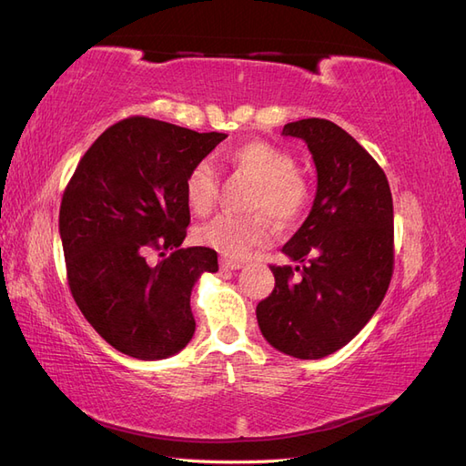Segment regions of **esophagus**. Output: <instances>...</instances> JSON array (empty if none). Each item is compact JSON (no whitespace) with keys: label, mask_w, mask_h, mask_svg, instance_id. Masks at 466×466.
I'll use <instances>...</instances> for the list:
<instances>
[{"label":"esophagus","mask_w":466,"mask_h":466,"mask_svg":"<svg viewBox=\"0 0 466 466\" xmlns=\"http://www.w3.org/2000/svg\"><path fill=\"white\" fill-rule=\"evenodd\" d=\"M220 268H222V270H240V268H242V262L222 258V260H220Z\"/></svg>","instance_id":"obj_1"}]
</instances>
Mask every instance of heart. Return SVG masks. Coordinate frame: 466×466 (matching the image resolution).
<instances>
[{
  "mask_svg": "<svg viewBox=\"0 0 466 466\" xmlns=\"http://www.w3.org/2000/svg\"><path fill=\"white\" fill-rule=\"evenodd\" d=\"M236 170L256 182L252 210L258 214L238 218L220 214L196 230V240L226 258H244L270 240V220L292 224L309 204V186L296 174L294 157L268 142H248L228 154ZM218 170L212 160H198L186 174L184 194L194 214H208L218 196Z\"/></svg>",
  "mask_w": 466,
  "mask_h": 466,
  "instance_id": "1",
  "label": "heart"
}]
</instances>
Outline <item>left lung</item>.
<instances>
[{
    "label": "left lung",
    "mask_w": 466,
    "mask_h": 466,
    "mask_svg": "<svg viewBox=\"0 0 466 466\" xmlns=\"http://www.w3.org/2000/svg\"><path fill=\"white\" fill-rule=\"evenodd\" d=\"M282 134L309 146L319 186L309 218L282 248L299 266H270L274 290L256 319L276 350L312 360L349 344L389 290L392 194L382 167L334 122L309 117Z\"/></svg>",
    "instance_id": "obj_1"
}]
</instances>
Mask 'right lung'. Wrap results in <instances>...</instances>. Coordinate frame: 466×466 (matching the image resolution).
<instances>
[{"mask_svg": "<svg viewBox=\"0 0 466 466\" xmlns=\"http://www.w3.org/2000/svg\"><path fill=\"white\" fill-rule=\"evenodd\" d=\"M224 137L126 117L90 146L66 186L59 236L69 290L94 330L132 359H167L192 340L190 294L202 272L218 270V254L182 248L184 180ZM152 249L157 263L147 262Z\"/></svg>", "mask_w": 466, "mask_h": 466, "instance_id": "1", "label": "right lung"}]
</instances>
